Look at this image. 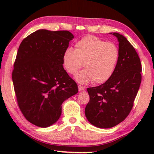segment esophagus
I'll list each match as a JSON object with an SVG mask.
<instances>
[{"label":"esophagus","mask_w":154,"mask_h":154,"mask_svg":"<svg viewBox=\"0 0 154 154\" xmlns=\"http://www.w3.org/2000/svg\"><path fill=\"white\" fill-rule=\"evenodd\" d=\"M85 90V87H83V86L82 85H79V91H83V90Z\"/></svg>","instance_id":"34e87169"}]
</instances>
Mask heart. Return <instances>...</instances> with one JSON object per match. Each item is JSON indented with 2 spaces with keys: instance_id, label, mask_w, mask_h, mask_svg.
Listing matches in <instances>:
<instances>
[{
  "instance_id": "obj_1",
  "label": "heart",
  "mask_w": 154,
  "mask_h": 154,
  "mask_svg": "<svg viewBox=\"0 0 154 154\" xmlns=\"http://www.w3.org/2000/svg\"><path fill=\"white\" fill-rule=\"evenodd\" d=\"M119 59V50L116 44L94 35L79 40L75 44V50L66 48L62 57L63 66L70 74H74L84 65L85 69L75 76L82 84L92 81L100 84L109 81L115 72Z\"/></svg>"
}]
</instances>
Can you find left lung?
<instances>
[{
	"instance_id": "obj_1",
	"label": "left lung",
	"mask_w": 154,
	"mask_h": 154,
	"mask_svg": "<svg viewBox=\"0 0 154 154\" xmlns=\"http://www.w3.org/2000/svg\"><path fill=\"white\" fill-rule=\"evenodd\" d=\"M119 41V59L115 72L102 85L88 88L90 101L85 114L100 128L117 125L129 115L142 81V64L136 50L119 33H110Z\"/></svg>"
}]
</instances>
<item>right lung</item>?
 <instances>
[{
	"label": "right lung",
	"instance_id": "right-lung-1",
	"mask_svg": "<svg viewBox=\"0 0 154 154\" xmlns=\"http://www.w3.org/2000/svg\"><path fill=\"white\" fill-rule=\"evenodd\" d=\"M73 38L68 31L39 29L19 47L12 74L14 92L24 116L38 127L55 123L62 103L79 91L62 60Z\"/></svg>",
	"mask_w": 154,
	"mask_h": 154
}]
</instances>
